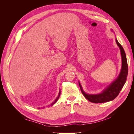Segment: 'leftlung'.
<instances>
[{
	"mask_svg": "<svg viewBox=\"0 0 134 134\" xmlns=\"http://www.w3.org/2000/svg\"><path fill=\"white\" fill-rule=\"evenodd\" d=\"M111 30L113 32V30L111 29ZM116 42L117 46L120 48L121 58H122V66H121V71L118 77L100 93L96 94H88V93L85 92L83 91L80 82H79V86L82 94L89 101L92 103H104L115 99L117 96L119 95V93L122 90L125 83H126V81L128 74V65L126 56L125 52L122 46L121 45L116 38Z\"/></svg>",
	"mask_w": 134,
	"mask_h": 134,
	"instance_id": "obj_1",
	"label": "left lung"
}]
</instances>
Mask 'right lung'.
<instances>
[{
	"label": "right lung",
	"mask_w": 134,
	"mask_h": 134,
	"mask_svg": "<svg viewBox=\"0 0 134 134\" xmlns=\"http://www.w3.org/2000/svg\"><path fill=\"white\" fill-rule=\"evenodd\" d=\"M60 93H61V92H60V91H59V95H58V96L57 97V98H56V99L55 100V101L54 102H52V103H51L50 105H48V106H47V107L48 106V107H50V106H53V105L54 104H55L56 103V102H57V100H58V99H59V97H60ZM43 108H44V107H43Z\"/></svg>",
	"instance_id": "right-lung-1"
}]
</instances>
